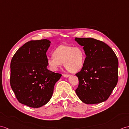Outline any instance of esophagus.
Wrapping results in <instances>:
<instances>
[{
    "instance_id": "esophagus-1",
    "label": "esophagus",
    "mask_w": 129,
    "mask_h": 129,
    "mask_svg": "<svg viewBox=\"0 0 129 129\" xmlns=\"http://www.w3.org/2000/svg\"><path fill=\"white\" fill-rule=\"evenodd\" d=\"M63 76L65 77H68L69 76V74H63Z\"/></svg>"
}]
</instances>
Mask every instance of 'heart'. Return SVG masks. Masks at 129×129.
<instances>
[{
  "label": "heart",
  "mask_w": 129,
  "mask_h": 129,
  "mask_svg": "<svg viewBox=\"0 0 129 129\" xmlns=\"http://www.w3.org/2000/svg\"><path fill=\"white\" fill-rule=\"evenodd\" d=\"M47 62L53 71H56L64 63L65 68L71 73H76L84 63V53L79 47L61 45L54 51L53 55L48 56Z\"/></svg>",
  "instance_id": "b5f03b06"
}]
</instances>
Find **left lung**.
Here are the masks:
<instances>
[{
	"label": "left lung",
	"mask_w": 129,
	"mask_h": 129,
	"mask_svg": "<svg viewBox=\"0 0 129 129\" xmlns=\"http://www.w3.org/2000/svg\"><path fill=\"white\" fill-rule=\"evenodd\" d=\"M86 57L82 69L76 75L79 86L75 92L86 104L106 101L118 80V59L113 49L103 42L92 38H77Z\"/></svg>",
	"instance_id": "left-lung-1"
}]
</instances>
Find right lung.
Listing matches in <instances>:
<instances>
[{
	"label": "right lung",
	"mask_w": 129,
	"mask_h": 129,
	"mask_svg": "<svg viewBox=\"0 0 129 129\" xmlns=\"http://www.w3.org/2000/svg\"><path fill=\"white\" fill-rule=\"evenodd\" d=\"M48 40L30 41L17 50L10 63L11 87L18 101L29 107L47 104L62 75L47 69Z\"/></svg>",
	"instance_id": "obj_1"
}]
</instances>
